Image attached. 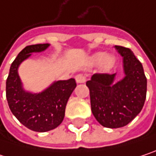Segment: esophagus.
Returning a JSON list of instances; mask_svg holds the SVG:
<instances>
[{
  "mask_svg": "<svg viewBox=\"0 0 156 156\" xmlns=\"http://www.w3.org/2000/svg\"><path fill=\"white\" fill-rule=\"evenodd\" d=\"M76 81L78 83H85L86 82V77L83 76L82 74H78L76 76Z\"/></svg>",
  "mask_w": 156,
  "mask_h": 156,
  "instance_id": "obj_1",
  "label": "esophagus"
}]
</instances>
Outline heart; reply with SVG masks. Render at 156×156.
I'll return each instance as SVG.
<instances>
[{"label":"heart","mask_w":156,"mask_h":156,"mask_svg":"<svg viewBox=\"0 0 156 156\" xmlns=\"http://www.w3.org/2000/svg\"><path fill=\"white\" fill-rule=\"evenodd\" d=\"M90 65L100 66V69L103 71H108L115 64V58L112 55H106L104 52H96L89 57L88 59Z\"/></svg>","instance_id":"b5f03b06"}]
</instances>
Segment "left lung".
<instances>
[{
  "instance_id": "1",
  "label": "left lung",
  "mask_w": 156,
  "mask_h": 156,
  "mask_svg": "<svg viewBox=\"0 0 156 156\" xmlns=\"http://www.w3.org/2000/svg\"><path fill=\"white\" fill-rule=\"evenodd\" d=\"M123 57L124 77L117 74H94L87 86L91 111L98 122L108 128L126 126L139 113L146 98L147 80L143 66L130 48L115 46Z\"/></svg>"
}]
</instances>
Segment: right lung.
Masks as SVG:
<instances>
[{
    "label": "right lung",
    "mask_w": 156,
    "mask_h": 156,
    "mask_svg": "<svg viewBox=\"0 0 156 156\" xmlns=\"http://www.w3.org/2000/svg\"><path fill=\"white\" fill-rule=\"evenodd\" d=\"M50 44L25 47L10 68L6 81V98L16 118L27 128L36 132H47L58 127L65 116L69 97L77 87L74 78L52 82L41 92L26 90L19 76V67L32 53L43 52Z\"/></svg>",
    "instance_id": "right-lung-1"
}]
</instances>
